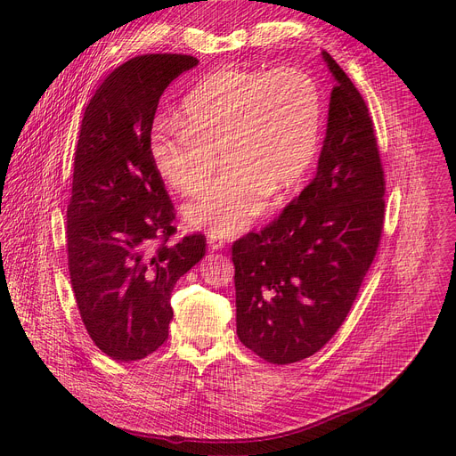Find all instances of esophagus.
I'll list each match as a JSON object with an SVG mask.
<instances>
[{
  "label": "esophagus",
  "mask_w": 456,
  "mask_h": 456,
  "mask_svg": "<svg viewBox=\"0 0 456 456\" xmlns=\"http://www.w3.org/2000/svg\"><path fill=\"white\" fill-rule=\"evenodd\" d=\"M208 243H209V247H211L213 250H220V248H224L225 240H224L222 236H218V234H209V236H208Z\"/></svg>",
  "instance_id": "esophagus-1"
}]
</instances>
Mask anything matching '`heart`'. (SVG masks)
<instances>
[{"instance_id":"b5f03b06","label":"heart","mask_w":456,"mask_h":456,"mask_svg":"<svg viewBox=\"0 0 456 456\" xmlns=\"http://www.w3.org/2000/svg\"><path fill=\"white\" fill-rule=\"evenodd\" d=\"M321 126V92L308 74L220 67L183 95L180 120L153 124L150 157L162 180L187 197L209 183L220 157L225 173L183 218L194 229L232 236L267 197L281 200L301 185Z\"/></svg>"}]
</instances>
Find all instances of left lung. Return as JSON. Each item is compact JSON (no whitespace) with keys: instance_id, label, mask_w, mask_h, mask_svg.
<instances>
[{"instance_id":"obj_1","label":"left lung","mask_w":456,"mask_h":456,"mask_svg":"<svg viewBox=\"0 0 456 456\" xmlns=\"http://www.w3.org/2000/svg\"><path fill=\"white\" fill-rule=\"evenodd\" d=\"M321 53L336 86L315 178L274 222L232 243L236 334L273 364L314 355L339 330L384 224L371 117L332 55Z\"/></svg>"}]
</instances>
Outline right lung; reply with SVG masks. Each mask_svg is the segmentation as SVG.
I'll list each match as a JSON object with an SVG mask.
<instances>
[{
	"mask_svg": "<svg viewBox=\"0 0 456 456\" xmlns=\"http://www.w3.org/2000/svg\"><path fill=\"white\" fill-rule=\"evenodd\" d=\"M199 59L148 53L126 61L86 106L67 211L69 271L95 346L139 361L167 339L175 283L206 254V236L176 232L175 208L150 157L159 99Z\"/></svg>",
	"mask_w": 456,
	"mask_h": 456,
	"instance_id": "add662e5",
	"label": "right lung"
}]
</instances>
